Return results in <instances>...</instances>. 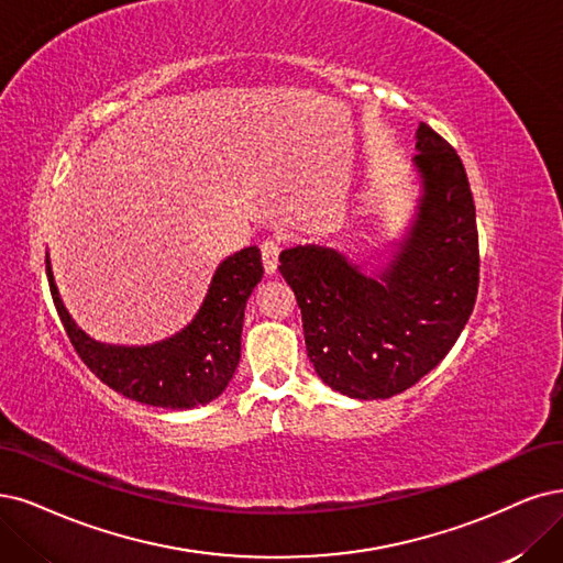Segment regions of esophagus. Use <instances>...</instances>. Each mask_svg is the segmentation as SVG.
Masks as SVG:
<instances>
[{
  "instance_id": "obj_1",
  "label": "esophagus",
  "mask_w": 563,
  "mask_h": 563,
  "mask_svg": "<svg viewBox=\"0 0 563 563\" xmlns=\"http://www.w3.org/2000/svg\"><path fill=\"white\" fill-rule=\"evenodd\" d=\"M262 250V264L266 274H276L278 268V255H280V243L276 239H266L260 245Z\"/></svg>"
}]
</instances>
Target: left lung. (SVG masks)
Listing matches in <instances>:
<instances>
[{"mask_svg": "<svg viewBox=\"0 0 563 563\" xmlns=\"http://www.w3.org/2000/svg\"><path fill=\"white\" fill-rule=\"evenodd\" d=\"M418 151L420 213L380 280L331 247L280 253L278 271L301 308L308 360L324 385L352 399H389L424 378L475 306L481 250L466 169L424 122Z\"/></svg>", "mask_w": 563, "mask_h": 563, "instance_id": "obj_1", "label": "left lung"}]
</instances>
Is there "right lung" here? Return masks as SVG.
<instances>
[{"label":"right lung","mask_w":563,"mask_h":563,"mask_svg":"<svg viewBox=\"0 0 563 563\" xmlns=\"http://www.w3.org/2000/svg\"><path fill=\"white\" fill-rule=\"evenodd\" d=\"M46 274L57 316L67 336L95 376L118 394L141 404L187 410L224 391L241 360V329L247 297L262 280V255L255 245L227 257L213 276L197 318L180 334L155 345H103L82 334L69 318L53 280Z\"/></svg>","instance_id":"1"}]
</instances>
